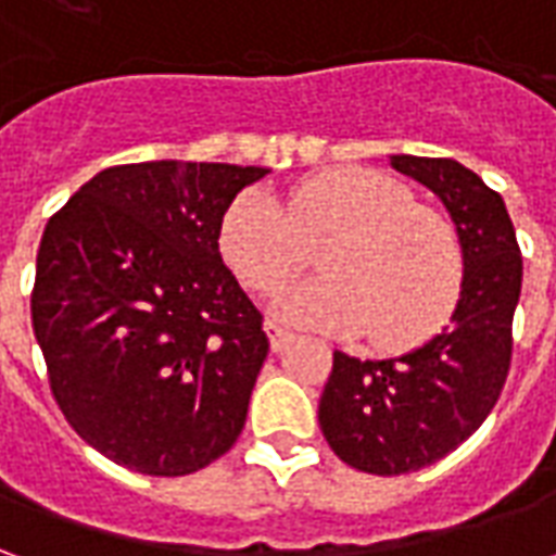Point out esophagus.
Segmentation results:
<instances>
[{
	"mask_svg": "<svg viewBox=\"0 0 556 556\" xmlns=\"http://www.w3.org/2000/svg\"><path fill=\"white\" fill-rule=\"evenodd\" d=\"M265 330H267V339H270V349L274 351H282L286 345H289L291 339H294V333H291V330H286V327H279L277 321H267Z\"/></svg>",
	"mask_w": 556,
	"mask_h": 556,
	"instance_id": "esophagus-1",
	"label": "esophagus"
}]
</instances>
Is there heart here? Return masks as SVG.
<instances>
[{
	"label": "heart",
	"mask_w": 556,
	"mask_h": 556,
	"mask_svg": "<svg viewBox=\"0 0 556 556\" xmlns=\"http://www.w3.org/2000/svg\"><path fill=\"white\" fill-rule=\"evenodd\" d=\"M318 243L325 277L279 291L277 313L291 325L366 333L375 349L408 351L453 318L465 286L458 226L384 172H321L291 187L286 207L247 190L219 223V250L255 291L289 282Z\"/></svg>",
	"instance_id": "b5f03b06"
}]
</instances>
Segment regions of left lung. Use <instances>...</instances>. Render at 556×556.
<instances>
[{
    "instance_id": "obj_1",
    "label": "left lung",
    "mask_w": 556,
    "mask_h": 556,
    "mask_svg": "<svg viewBox=\"0 0 556 556\" xmlns=\"http://www.w3.org/2000/svg\"><path fill=\"white\" fill-rule=\"evenodd\" d=\"M393 166L441 195L465 243L453 325L393 361L333 351L318 402L330 450L363 473L399 477L434 465L485 422L513 363L521 250L497 190L450 157L396 154Z\"/></svg>"
}]
</instances>
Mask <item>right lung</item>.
Listing matches in <instances>:
<instances>
[{"instance_id": "1", "label": "right lung", "mask_w": 556, "mask_h": 556, "mask_svg": "<svg viewBox=\"0 0 556 556\" xmlns=\"http://www.w3.org/2000/svg\"><path fill=\"white\" fill-rule=\"evenodd\" d=\"M262 175L181 160L110 166L47 223L35 339L59 410L115 465L184 477L238 441L270 342L223 265L219 223Z\"/></svg>"}]
</instances>
